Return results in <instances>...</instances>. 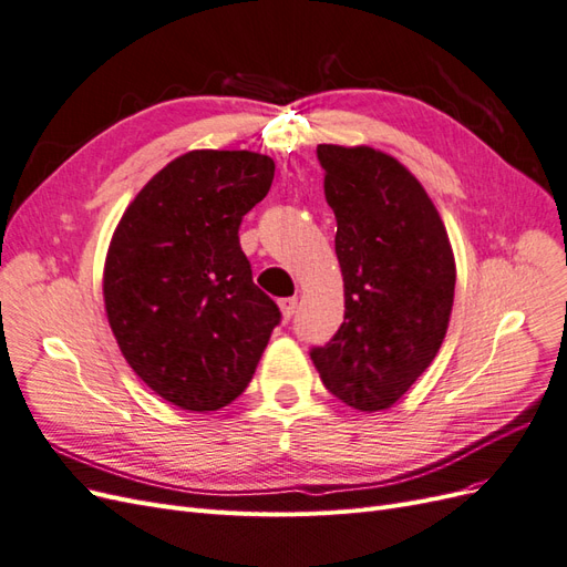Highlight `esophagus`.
<instances>
[{
  "label": "esophagus",
  "mask_w": 567,
  "mask_h": 567,
  "mask_svg": "<svg viewBox=\"0 0 567 567\" xmlns=\"http://www.w3.org/2000/svg\"><path fill=\"white\" fill-rule=\"evenodd\" d=\"M279 307H281L284 319L290 321V319H293L296 310H298V300L296 298H284V300H279Z\"/></svg>",
  "instance_id": "esophagus-1"
}]
</instances>
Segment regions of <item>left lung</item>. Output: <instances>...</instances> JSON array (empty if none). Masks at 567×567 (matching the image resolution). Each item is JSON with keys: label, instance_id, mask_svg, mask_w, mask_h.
Returning <instances> with one entry per match:
<instances>
[{"label": "left lung", "instance_id": "8db88e82", "mask_svg": "<svg viewBox=\"0 0 567 567\" xmlns=\"http://www.w3.org/2000/svg\"><path fill=\"white\" fill-rule=\"evenodd\" d=\"M346 321L310 357L331 394L385 411L431 367L454 305L447 229L421 182L383 151L319 144Z\"/></svg>", "mask_w": 567, "mask_h": 567}]
</instances>
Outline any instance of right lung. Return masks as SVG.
<instances>
[{
  "instance_id": "right-lung-1",
  "label": "right lung",
  "mask_w": 567,
  "mask_h": 567,
  "mask_svg": "<svg viewBox=\"0 0 567 567\" xmlns=\"http://www.w3.org/2000/svg\"><path fill=\"white\" fill-rule=\"evenodd\" d=\"M271 179L262 153L188 151L148 179L113 231L111 331L132 371L179 409L231 404L281 321L238 244L244 215Z\"/></svg>"
}]
</instances>
